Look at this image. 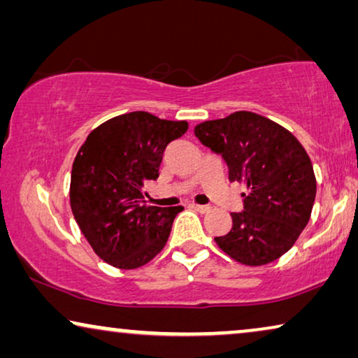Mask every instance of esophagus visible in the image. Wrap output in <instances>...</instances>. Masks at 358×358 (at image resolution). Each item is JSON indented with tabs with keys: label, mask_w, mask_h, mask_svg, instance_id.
<instances>
[{
	"label": "esophagus",
	"mask_w": 358,
	"mask_h": 358,
	"mask_svg": "<svg viewBox=\"0 0 358 358\" xmlns=\"http://www.w3.org/2000/svg\"><path fill=\"white\" fill-rule=\"evenodd\" d=\"M192 208H194V210H197V212H200V213H207V212H210V207H208V205L192 203Z\"/></svg>",
	"instance_id": "34e87169"
}]
</instances>
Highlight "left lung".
<instances>
[{
  "label": "left lung",
  "mask_w": 358,
  "mask_h": 358,
  "mask_svg": "<svg viewBox=\"0 0 358 358\" xmlns=\"http://www.w3.org/2000/svg\"><path fill=\"white\" fill-rule=\"evenodd\" d=\"M205 146L222 155L231 182L246 185L244 210L231 213L233 227L215 238L218 248L244 266L277 261L310 222L316 178L296 136L254 112L239 110L194 129Z\"/></svg>",
  "instance_id": "1"
}]
</instances>
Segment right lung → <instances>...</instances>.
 Masks as SVG:
<instances>
[{
	"label": "right lung",
	"mask_w": 358,
	"mask_h": 358,
	"mask_svg": "<svg viewBox=\"0 0 358 358\" xmlns=\"http://www.w3.org/2000/svg\"><path fill=\"white\" fill-rule=\"evenodd\" d=\"M189 129L150 112H129L87 135L71 169V212L87 243L117 268H138L163 251L184 207L146 205L143 185L156 180L163 153Z\"/></svg>",
	"instance_id": "add662e5"
}]
</instances>
